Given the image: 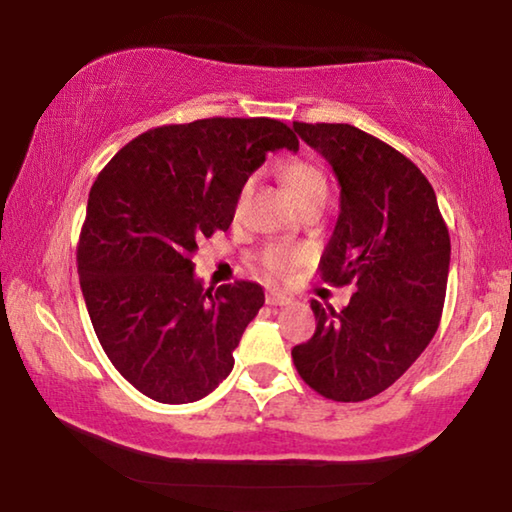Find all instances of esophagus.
Here are the masks:
<instances>
[{
	"label": "esophagus",
	"mask_w": 512,
	"mask_h": 512,
	"mask_svg": "<svg viewBox=\"0 0 512 512\" xmlns=\"http://www.w3.org/2000/svg\"><path fill=\"white\" fill-rule=\"evenodd\" d=\"M290 297H287V294H280V292H269L266 294V304L269 306H287L290 304Z\"/></svg>",
	"instance_id": "esophagus-1"
}]
</instances>
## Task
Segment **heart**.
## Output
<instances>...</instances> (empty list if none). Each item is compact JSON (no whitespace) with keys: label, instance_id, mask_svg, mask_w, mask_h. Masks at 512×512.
Here are the masks:
<instances>
[{"label":"heart","instance_id":"b5f03b06","mask_svg":"<svg viewBox=\"0 0 512 512\" xmlns=\"http://www.w3.org/2000/svg\"><path fill=\"white\" fill-rule=\"evenodd\" d=\"M280 174H283L285 185L290 187V192L294 194V199H297L299 204H304L306 199L315 197V194H327L325 176H322V171L311 162L292 160L280 169ZM250 187H253V183H246L241 187L239 199H236V211L243 208V201H246ZM301 259H304V255H301L299 250L285 246H269L262 253V266L271 278H285L287 273L297 269Z\"/></svg>","mask_w":512,"mask_h":512}]
</instances>
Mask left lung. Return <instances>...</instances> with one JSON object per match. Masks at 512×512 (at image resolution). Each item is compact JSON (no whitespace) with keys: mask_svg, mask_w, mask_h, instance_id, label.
Returning a JSON list of instances; mask_svg holds the SVG:
<instances>
[{"mask_svg":"<svg viewBox=\"0 0 512 512\" xmlns=\"http://www.w3.org/2000/svg\"><path fill=\"white\" fill-rule=\"evenodd\" d=\"M331 164L341 213L320 257L322 280L355 283L343 311L311 301L315 334L292 359L308 387L331 401L385 392L438 329L450 269V234L434 187L399 150L352 125L294 122Z\"/></svg>","mask_w":512,"mask_h":512,"instance_id":"8db88e82","label":"left lung"}]
</instances>
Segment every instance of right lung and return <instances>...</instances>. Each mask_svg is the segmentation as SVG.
I'll use <instances>...</instances> for the list:
<instances>
[{
	"instance_id": "1",
	"label": "right lung",
	"mask_w": 512,
	"mask_h": 512,
	"mask_svg": "<svg viewBox=\"0 0 512 512\" xmlns=\"http://www.w3.org/2000/svg\"><path fill=\"white\" fill-rule=\"evenodd\" d=\"M299 150L285 122L206 118L136 136L90 190L78 276L92 327L111 364L160 403L211 394L264 304L257 283L204 290L197 243L227 232L236 199L266 155Z\"/></svg>"
}]
</instances>
